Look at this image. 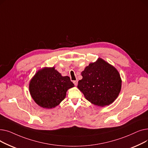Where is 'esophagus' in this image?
<instances>
[{"label": "esophagus", "instance_id": "1", "mask_svg": "<svg viewBox=\"0 0 148 148\" xmlns=\"http://www.w3.org/2000/svg\"><path fill=\"white\" fill-rule=\"evenodd\" d=\"M73 83H74V85H75V86H77V84H78V81H74L73 82Z\"/></svg>", "mask_w": 148, "mask_h": 148}]
</instances>
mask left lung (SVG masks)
<instances>
[{
    "instance_id": "1",
    "label": "left lung",
    "mask_w": 148,
    "mask_h": 148,
    "mask_svg": "<svg viewBox=\"0 0 148 148\" xmlns=\"http://www.w3.org/2000/svg\"><path fill=\"white\" fill-rule=\"evenodd\" d=\"M77 88L92 104L104 107L113 103L121 90L122 80L113 65L99 58L82 72Z\"/></svg>"
}]
</instances>
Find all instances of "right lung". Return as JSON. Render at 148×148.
I'll return each instance as SVG.
<instances>
[{
  "mask_svg": "<svg viewBox=\"0 0 148 148\" xmlns=\"http://www.w3.org/2000/svg\"><path fill=\"white\" fill-rule=\"evenodd\" d=\"M74 86L68 76H62L53 66L38 70L30 80L29 89L39 106L49 109L59 105L67 90Z\"/></svg>",
  "mask_w": 148,
  "mask_h": 148,
  "instance_id": "obj_1",
  "label": "right lung"
}]
</instances>
